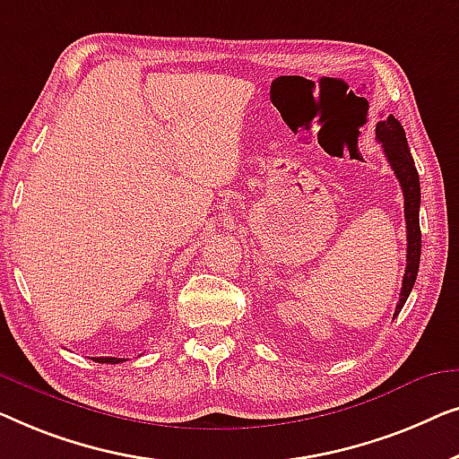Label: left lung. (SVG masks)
I'll list each match as a JSON object with an SVG mask.
<instances>
[{"label":"left lung","mask_w":459,"mask_h":459,"mask_svg":"<svg viewBox=\"0 0 459 459\" xmlns=\"http://www.w3.org/2000/svg\"><path fill=\"white\" fill-rule=\"evenodd\" d=\"M377 139L383 145V152L389 166L395 172L403 189V205H405V229H408V266H405L402 293H399V303L395 307V316L402 312L403 303L408 301L414 287L418 266H420V249H422V235H420V178H418V170L414 166V158H411L408 139H405V131L395 116L389 114L385 120L377 125Z\"/></svg>","instance_id":"obj_1"}]
</instances>
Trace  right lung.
I'll return each mask as SVG.
<instances>
[{"label":"right lung","mask_w":459,"mask_h":459,"mask_svg":"<svg viewBox=\"0 0 459 459\" xmlns=\"http://www.w3.org/2000/svg\"><path fill=\"white\" fill-rule=\"evenodd\" d=\"M93 359L100 361V364H120V361H125L120 358H93Z\"/></svg>","instance_id":"right-lung-1"}]
</instances>
